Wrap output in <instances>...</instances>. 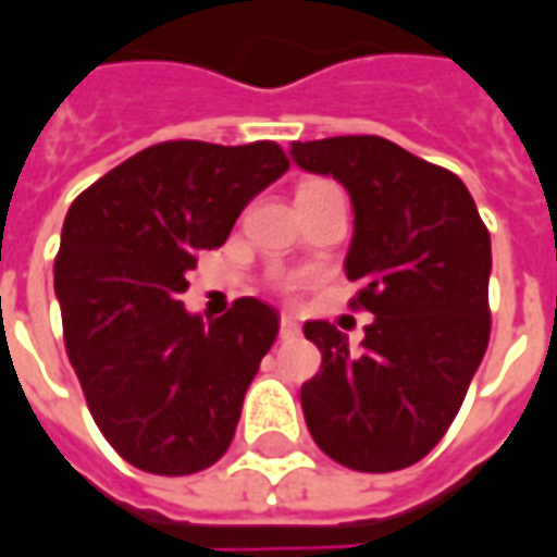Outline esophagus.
<instances>
[{
    "label": "esophagus",
    "instance_id": "esophagus-1",
    "mask_svg": "<svg viewBox=\"0 0 557 557\" xmlns=\"http://www.w3.org/2000/svg\"><path fill=\"white\" fill-rule=\"evenodd\" d=\"M278 335H282V338H297L299 323L294 321L290 314H282V323H278Z\"/></svg>",
    "mask_w": 557,
    "mask_h": 557
}]
</instances>
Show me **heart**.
<instances>
[{
  "label": "heart",
  "instance_id": "heart-1",
  "mask_svg": "<svg viewBox=\"0 0 557 557\" xmlns=\"http://www.w3.org/2000/svg\"><path fill=\"white\" fill-rule=\"evenodd\" d=\"M321 183H323V180H311V183H302L299 188H311V185H321Z\"/></svg>",
  "mask_w": 557,
  "mask_h": 557
}]
</instances>
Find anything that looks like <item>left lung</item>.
Returning <instances> with one entry per match:
<instances>
[{
  "instance_id": "8db88e82",
  "label": "left lung",
  "mask_w": 557,
  "mask_h": 557,
  "mask_svg": "<svg viewBox=\"0 0 557 557\" xmlns=\"http://www.w3.org/2000/svg\"><path fill=\"white\" fill-rule=\"evenodd\" d=\"M290 156L348 188L350 309L374 314L360 350L333 323L302 326L323 357L299 393L306 425L345 468L401 471L444 437L488 348L486 224L456 173L384 137L309 140Z\"/></svg>"
}]
</instances>
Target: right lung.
<instances>
[{"label":"right lung","mask_w":557,"mask_h":557,"mask_svg":"<svg viewBox=\"0 0 557 557\" xmlns=\"http://www.w3.org/2000/svg\"><path fill=\"white\" fill-rule=\"evenodd\" d=\"M287 168L272 140H164L71 203L53 263L65 350L101 435L140 471L197 474L234 441L278 311L243 297L207 323L180 297L197 255Z\"/></svg>","instance_id":"right-lung-1"}]
</instances>
